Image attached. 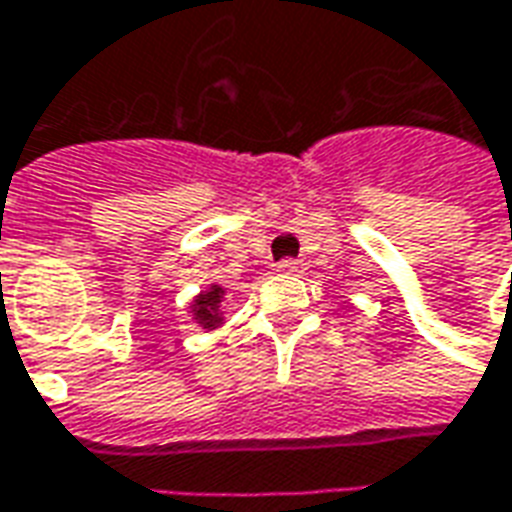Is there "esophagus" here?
Returning a JSON list of instances; mask_svg holds the SVG:
<instances>
[{"mask_svg":"<svg viewBox=\"0 0 512 512\" xmlns=\"http://www.w3.org/2000/svg\"><path fill=\"white\" fill-rule=\"evenodd\" d=\"M277 268L282 274H301V271H304V263L296 260V257H285V260H279Z\"/></svg>","mask_w":512,"mask_h":512,"instance_id":"esophagus-1","label":"esophagus"}]
</instances>
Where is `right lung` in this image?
Returning a JSON list of instances; mask_svg holds the SVG:
<instances>
[{
    "instance_id": "obj_1",
    "label": "right lung",
    "mask_w": 512,
    "mask_h": 512,
    "mask_svg": "<svg viewBox=\"0 0 512 512\" xmlns=\"http://www.w3.org/2000/svg\"><path fill=\"white\" fill-rule=\"evenodd\" d=\"M222 288H216L213 285L208 293H202L200 299H197V304H194V315H197V321L205 326V329H213L216 323L222 321L219 318V304H222Z\"/></svg>"
}]
</instances>
